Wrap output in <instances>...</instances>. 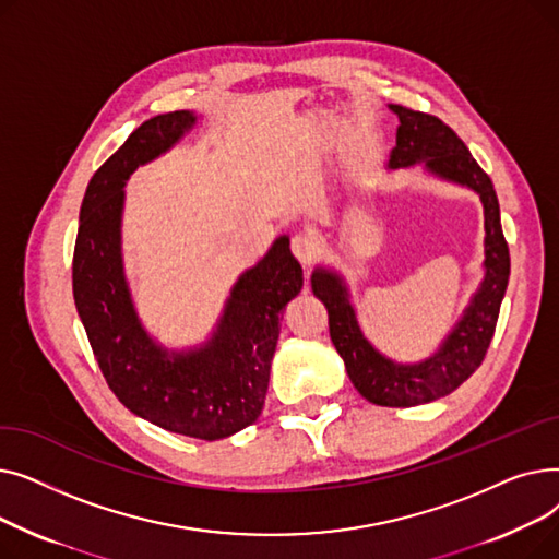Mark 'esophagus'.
Returning <instances> with one entry per match:
<instances>
[{"mask_svg":"<svg viewBox=\"0 0 559 559\" xmlns=\"http://www.w3.org/2000/svg\"><path fill=\"white\" fill-rule=\"evenodd\" d=\"M292 253L297 255L301 264H312V260L319 253V238L314 233H299L292 238Z\"/></svg>","mask_w":559,"mask_h":559,"instance_id":"obj_1","label":"esophagus"}]
</instances>
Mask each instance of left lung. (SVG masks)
I'll return each instance as SVG.
<instances>
[{"mask_svg":"<svg viewBox=\"0 0 559 559\" xmlns=\"http://www.w3.org/2000/svg\"><path fill=\"white\" fill-rule=\"evenodd\" d=\"M390 110L399 117V129L388 169L421 165L435 179L466 188L480 197L485 215L483 281L442 344L419 362H396L380 354L365 337L346 278L337 270L319 264L310 283L314 297L329 310L331 340L354 388L369 403L413 407L449 396L485 360L508 289L510 251L503 238L501 209H498L493 183L455 131L435 115L409 110L399 104H390Z\"/></svg>","mask_w":559,"mask_h":559,"instance_id":"left-lung-1","label":"left lung"}]
</instances>
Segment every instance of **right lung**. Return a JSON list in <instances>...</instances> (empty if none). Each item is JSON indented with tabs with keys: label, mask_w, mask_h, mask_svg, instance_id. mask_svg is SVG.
<instances>
[{
	"label": "right lung",
	"mask_w": 559,
	"mask_h": 559,
	"mask_svg": "<svg viewBox=\"0 0 559 559\" xmlns=\"http://www.w3.org/2000/svg\"><path fill=\"white\" fill-rule=\"evenodd\" d=\"M194 127L192 110L156 115L95 171L79 213L72 289L99 369L124 407L169 432L213 442L260 417L281 312L301 292L304 270L281 235L233 283L201 344L169 348L144 329L124 270V186Z\"/></svg>",
	"instance_id": "1"
}]
</instances>
